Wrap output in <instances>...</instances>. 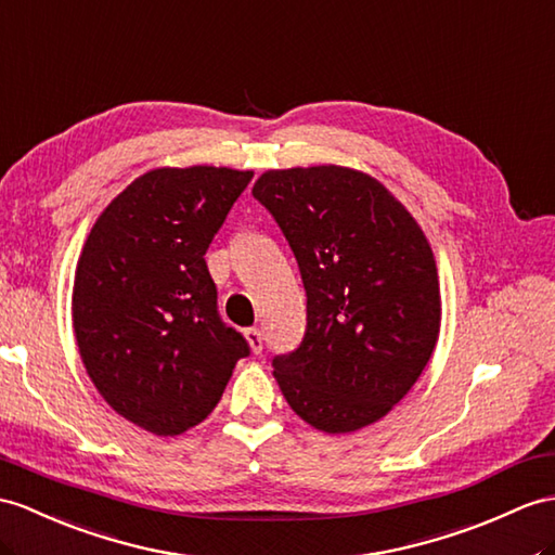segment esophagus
I'll return each instance as SVG.
<instances>
[{"mask_svg":"<svg viewBox=\"0 0 555 555\" xmlns=\"http://www.w3.org/2000/svg\"><path fill=\"white\" fill-rule=\"evenodd\" d=\"M245 336H247V341H249L254 353H261V350H263V334H261V330L259 327H249L245 332Z\"/></svg>","mask_w":555,"mask_h":555,"instance_id":"obj_1","label":"esophagus"}]
</instances>
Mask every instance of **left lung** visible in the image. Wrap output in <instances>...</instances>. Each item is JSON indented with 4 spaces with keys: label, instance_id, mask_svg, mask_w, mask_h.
I'll list each match as a JSON object with an SVG mask.
<instances>
[{
    "label": "left lung",
    "instance_id": "8db88e82",
    "mask_svg": "<svg viewBox=\"0 0 555 555\" xmlns=\"http://www.w3.org/2000/svg\"><path fill=\"white\" fill-rule=\"evenodd\" d=\"M251 195L299 263L306 334L273 374L324 434L374 424L424 372L440 332L436 259L412 214L346 167L266 171Z\"/></svg>",
    "mask_w": 555,
    "mask_h": 555
}]
</instances>
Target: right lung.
Instances as JSON below:
<instances>
[{"label": "right lung", "mask_w": 555, "mask_h": 555, "mask_svg": "<svg viewBox=\"0 0 555 555\" xmlns=\"http://www.w3.org/2000/svg\"><path fill=\"white\" fill-rule=\"evenodd\" d=\"M251 171L155 169L93 223L77 261L73 324L111 408L155 436L197 426L249 344L219 313L205 254Z\"/></svg>", "instance_id": "obj_1"}]
</instances>
